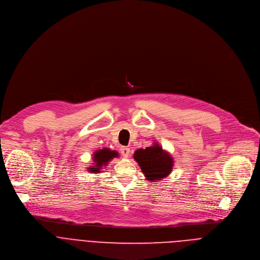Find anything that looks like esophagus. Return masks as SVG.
I'll return each instance as SVG.
<instances>
[{
	"label": "esophagus",
	"mask_w": 260,
	"mask_h": 260,
	"mask_svg": "<svg viewBox=\"0 0 260 260\" xmlns=\"http://www.w3.org/2000/svg\"><path fill=\"white\" fill-rule=\"evenodd\" d=\"M129 152H131V149H129L128 147L122 146V147L120 148V153H121L124 157H127V156L129 155Z\"/></svg>",
	"instance_id": "34e87169"
}]
</instances>
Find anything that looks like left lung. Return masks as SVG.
<instances>
[{
	"label": "left lung",
	"mask_w": 260,
	"mask_h": 260,
	"mask_svg": "<svg viewBox=\"0 0 260 260\" xmlns=\"http://www.w3.org/2000/svg\"><path fill=\"white\" fill-rule=\"evenodd\" d=\"M134 158L149 181H159L173 171V157L156 143L146 149L140 148L134 153Z\"/></svg>",
	"instance_id": "8db88e82"
}]
</instances>
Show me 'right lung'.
<instances>
[{
	"label": "right lung",
	"instance_id": "1",
	"mask_svg": "<svg viewBox=\"0 0 260 260\" xmlns=\"http://www.w3.org/2000/svg\"><path fill=\"white\" fill-rule=\"evenodd\" d=\"M118 156H119V154L117 151L110 150L109 148H103V149L96 150L92 157L94 166L88 168V171L91 172L92 174L100 173L101 169L104 168L105 166H107L111 159L114 157H118Z\"/></svg>",
	"mask_w": 260,
	"mask_h": 260
}]
</instances>
